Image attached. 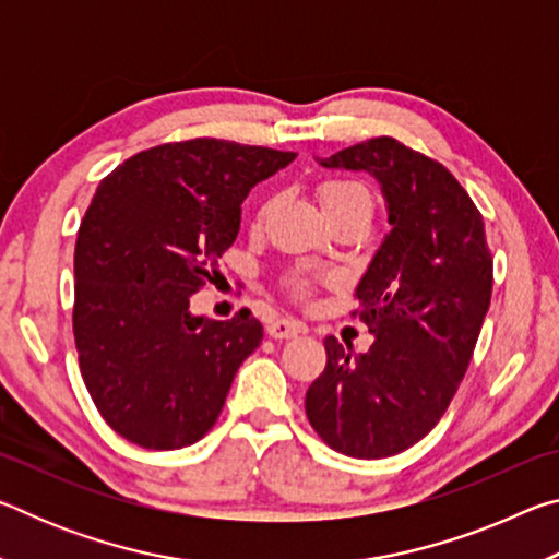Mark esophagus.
<instances>
[{"instance_id": "obj_1", "label": "esophagus", "mask_w": 559, "mask_h": 559, "mask_svg": "<svg viewBox=\"0 0 559 559\" xmlns=\"http://www.w3.org/2000/svg\"><path fill=\"white\" fill-rule=\"evenodd\" d=\"M266 333L276 340H290V337H298L300 333H306V325L298 323V320L278 318V320H271Z\"/></svg>"}]
</instances>
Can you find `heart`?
Here are the masks:
<instances>
[{"label": "heart", "instance_id": "1", "mask_svg": "<svg viewBox=\"0 0 559 559\" xmlns=\"http://www.w3.org/2000/svg\"><path fill=\"white\" fill-rule=\"evenodd\" d=\"M318 197L325 214L337 210L372 212L370 189L359 182H353V179H328V182L318 187ZM293 286H296V290H306V281H296Z\"/></svg>", "mask_w": 559, "mask_h": 559}]
</instances>
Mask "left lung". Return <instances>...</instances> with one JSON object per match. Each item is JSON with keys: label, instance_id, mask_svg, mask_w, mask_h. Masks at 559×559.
<instances>
[{"label": "left lung", "instance_id": "1", "mask_svg": "<svg viewBox=\"0 0 559 559\" xmlns=\"http://www.w3.org/2000/svg\"><path fill=\"white\" fill-rule=\"evenodd\" d=\"M318 163L370 173L392 229L357 286L355 313L374 343L357 355L325 337L328 365L306 414L345 456H394L437 427L468 370L493 288L484 216L447 167L394 138Z\"/></svg>", "mask_w": 559, "mask_h": 559}]
</instances>
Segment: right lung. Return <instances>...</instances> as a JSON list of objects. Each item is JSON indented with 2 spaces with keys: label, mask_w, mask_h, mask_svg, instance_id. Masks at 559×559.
Returning a JSON list of instances; mask_svg holds the SVG:
<instances>
[{
  "label": "right lung",
  "mask_w": 559,
  "mask_h": 559,
  "mask_svg": "<svg viewBox=\"0 0 559 559\" xmlns=\"http://www.w3.org/2000/svg\"><path fill=\"white\" fill-rule=\"evenodd\" d=\"M293 159L197 138L150 147L98 185L75 241L73 335L88 394L122 439L173 451L214 427L263 325L251 310L194 316L189 298L236 241L251 187Z\"/></svg>",
  "instance_id": "1"
}]
</instances>
